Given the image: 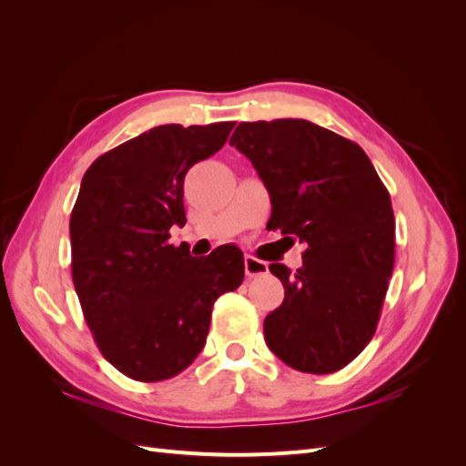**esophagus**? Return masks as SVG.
I'll return each mask as SVG.
<instances>
[{
    "label": "esophagus",
    "mask_w": 466,
    "mask_h": 466,
    "mask_svg": "<svg viewBox=\"0 0 466 466\" xmlns=\"http://www.w3.org/2000/svg\"><path fill=\"white\" fill-rule=\"evenodd\" d=\"M245 272L247 276H260V274H266L268 272V264L264 260H258L255 257H245Z\"/></svg>",
    "instance_id": "1"
}]
</instances>
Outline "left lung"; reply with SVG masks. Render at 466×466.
<instances>
[{
    "label": "left lung",
    "instance_id": "obj_1",
    "mask_svg": "<svg viewBox=\"0 0 466 466\" xmlns=\"http://www.w3.org/2000/svg\"><path fill=\"white\" fill-rule=\"evenodd\" d=\"M229 144L270 194L268 228L307 247L291 272L270 264L286 295L264 319V340L289 368L327 375L375 334L394 266L390 196L365 151L299 120L241 122Z\"/></svg>",
    "mask_w": 466,
    "mask_h": 466
}]
</instances>
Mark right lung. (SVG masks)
Wrapping results in <instances>:
<instances>
[{
	"label": "right lung",
	"instance_id": "1",
	"mask_svg": "<svg viewBox=\"0 0 466 466\" xmlns=\"http://www.w3.org/2000/svg\"><path fill=\"white\" fill-rule=\"evenodd\" d=\"M235 122L165 124L101 155L83 175L69 218L72 276L101 354L144 383L198 358L211 307L243 284L237 247L204 258L168 243L187 223L185 177L228 142Z\"/></svg>",
	"mask_w": 466,
	"mask_h": 466
}]
</instances>
